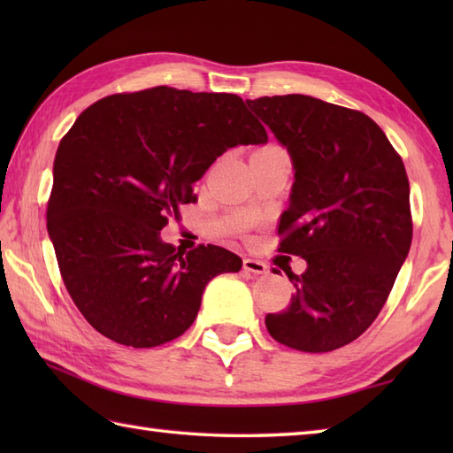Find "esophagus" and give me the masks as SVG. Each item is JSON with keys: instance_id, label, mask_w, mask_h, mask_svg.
I'll use <instances>...</instances> for the list:
<instances>
[{"instance_id": "esophagus-1", "label": "esophagus", "mask_w": 453, "mask_h": 453, "mask_svg": "<svg viewBox=\"0 0 453 453\" xmlns=\"http://www.w3.org/2000/svg\"><path fill=\"white\" fill-rule=\"evenodd\" d=\"M243 268L247 273H251V274H268V266L265 265V263H261V261H257V258H245L243 261Z\"/></svg>"}]
</instances>
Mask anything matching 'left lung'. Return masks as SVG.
I'll return each instance as SVG.
<instances>
[{
    "instance_id": "8db88e82",
    "label": "left lung",
    "mask_w": 453,
    "mask_h": 453,
    "mask_svg": "<svg viewBox=\"0 0 453 453\" xmlns=\"http://www.w3.org/2000/svg\"><path fill=\"white\" fill-rule=\"evenodd\" d=\"M290 153L294 185L280 251L302 257L292 302L268 313L274 341L302 352L352 342L381 311L409 255V179L383 130L364 112L307 95L247 99Z\"/></svg>"
}]
</instances>
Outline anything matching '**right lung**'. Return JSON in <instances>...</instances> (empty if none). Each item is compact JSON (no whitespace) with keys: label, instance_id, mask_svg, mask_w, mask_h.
<instances>
[{"label":"right lung","instance_id":"right-lung-1","mask_svg":"<svg viewBox=\"0 0 453 453\" xmlns=\"http://www.w3.org/2000/svg\"><path fill=\"white\" fill-rule=\"evenodd\" d=\"M266 142L232 93L161 85L80 114L56 151L46 219L64 284L93 329L151 349L195 323L208 282L243 261L218 245L177 251L161 229L196 200L192 185L221 153Z\"/></svg>","mask_w":453,"mask_h":453}]
</instances>
